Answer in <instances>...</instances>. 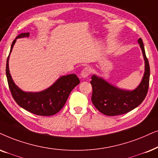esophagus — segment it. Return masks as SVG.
Returning a JSON list of instances; mask_svg holds the SVG:
<instances>
[{
	"mask_svg": "<svg viewBox=\"0 0 158 158\" xmlns=\"http://www.w3.org/2000/svg\"><path fill=\"white\" fill-rule=\"evenodd\" d=\"M90 74V69L89 68H88V67H85V68H84L83 70H82L81 73V75L82 77H83V78H86V77L89 76Z\"/></svg>",
	"mask_w": 158,
	"mask_h": 158,
	"instance_id": "34e87169",
	"label": "esophagus"
}]
</instances>
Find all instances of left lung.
<instances>
[{
    "label": "left lung",
    "instance_id": "1",
    "mask_svg": "<svg viewBox=\"0 0 158 158\" xmlns=\"http://www.w3.org/2000/svg\"><path fill=\"white\" fill-rule=\"evenodd\" d=\"M138 43L144 57V73L142 81L136 89L131 91L119 89L103 77L97 75L91 76L92 103L100 112L105 115L115 116L127 113L142 104L146 97L149 88L150 69L142 38L139 39Z\"/></svg>",
    "mask_w": 158,
    "mask_h": 158
}]
</instances>
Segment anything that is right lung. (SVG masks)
<instances>
[{"label": "right lung", "mask_w": 158, "mask_h": 158, "mask_svg": "<svg viewBox=\"0 0 158 158\" xmlns=\"http://www.w3.org/2000/svg\"><path fill=\"white\" fill-rule=\"evenodd\" d=\"M29 36V32L19 34L14 39L11 44L6 68L9 89L14 99L23 109L37 115L51 116L61 110L66 103L69 94L80 83V81L75 74H69L59 77L51 86L41 91H24L18 87L10 74L9 67V56L16 39L27 38Z\"/></svg>", "instance_id": "1"}]
</instances>
